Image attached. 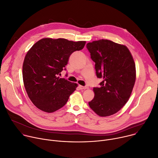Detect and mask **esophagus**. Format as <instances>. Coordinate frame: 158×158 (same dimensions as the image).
Listing matches in <instances>:
<instances>
[{
	"label": "esophagus",
	"mask_w": 158,
	"mask_h": 158,
	"mask_svg": "<svg viewBox=\"0 0 158 158\" xmlns=\"http://www.w3.org/2000/svg\"><path fill=\"white\" fill-rule=\"evenodd\" d=\"M79 87L80 88V89H86L88 88V87H86V86H82V85H79Z\"/></svg>",
	"instance_id": "34e87169"
}]
</instances>
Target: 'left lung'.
<instances>
[{
    "mask_svg": "<svg viewBox=\"0 0 158 158\" xmlns=\"http://www.w3.org/2000/svg\"><path fill=\"white\" fill-rule=\"evenodd\" d=\"M86 47L95 62L96 74L103 81L94 88L89 107L100 117L118 112L130 98L136 78L133 57L123 45L108 40L88 43Z\"/></svg>",
    "mask_w": 158,
    "mask_h": 158,
    "instance_id": "left-lung-1",
    "label": "left lung"
}]
</instances>
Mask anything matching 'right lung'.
I'll use <instances>...</instances> for the list:
<instances>
[{"instance_id":"1","label":"right lung","mask_w":158,"mask_h":158,"mask_svg":"<svg viewBox=\"0 0 158 158\" xmlns=\"http://www.w3.org/2000/svg\"><path fill=\"white\" fill-rule=\"evenodd\" d=\"M85 41L64 38H43L28 51L23 65L26 93L40 110L52 113L63 107L77 87L76 83L60 78L70 55L82 50Z\"/></svg>"}]
</instances>
